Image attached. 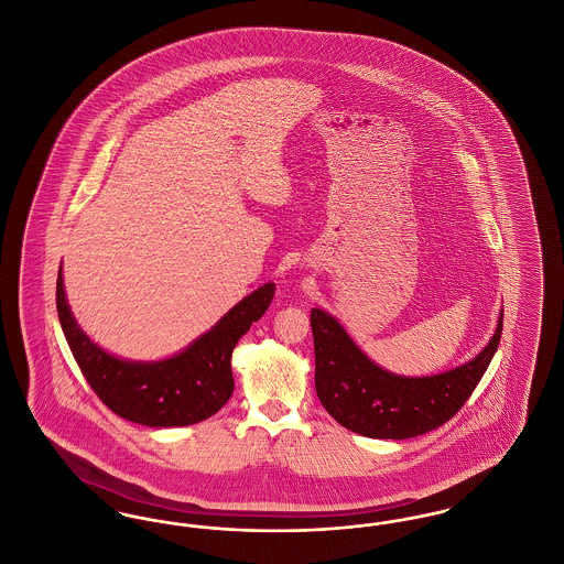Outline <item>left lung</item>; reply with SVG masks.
Masks as SVG:
<instances>
[{
  "mask_svg": "<svg viewBox=\"0 0 564 564\" xmlns=\"http://www.w3.org/2000/svg\"><path fill=\"white\" fill-rule=\"evenodd\" d=\"M315 387L323 408L349 431L405 440L451 421L478 387L501 340L503 313L490 343L469 364L423 378L395 376L372 364L322 308L311 311Z\"/></svg>",
  "mask_w": 564,
  "mask_h": 564,
  "instance_id": "obj_1",
  "label": "left lung"
}]
</instances>
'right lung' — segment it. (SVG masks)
Masks as SVG:
<instances>
[{
    "label": "right lung",
    "mask_w": 564,
    "mask_h": 564,
    "mask_svg": "<svg viewBox=\"0 0 564 564\" xmlns=\"http://www.w3.org/2000/svg\"><path fill=\"white\" fill-rule=\"evenodd\" d=\"M274 283H267L221 317L188 349L156 364H134L99 349L78 327L56 276V313L67 345L97 398L118 416L145 427H184L200 423L230 400L235 378L230 357L242 334L272 302Z\"/></svg>",
    "instance_id": "obj_1"
}]
</instances>
